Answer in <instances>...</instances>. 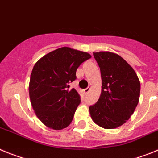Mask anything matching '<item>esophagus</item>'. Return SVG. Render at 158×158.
<instances>
[{
	"instance_id": "34e87169",
	"label": "esophagus",
	"mask_w": 158,
	"mask_h": 158,
	"mask_svg": "<svg viewBox=\"0 0 158 158\" xmlns=\"http://www.w3.org/2000/svg\"><path fill=\"white\" fill-rule=\"evenodd\" d=\"M89 89H90V88H89V87H87V88H86V89H83V92H84L85 94H87L88 92L89 91Z\"/></svg>"
}]
</instances>
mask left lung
<instances>
[{"instance_id":"obj_1","label":"left lung","mask_w":158,"mask_h":158,"mask_svg":"<svg viewBox=\"0 0 158 158\" xmlns=\"http://www.w3.org/2000/svg\"><path fill=\"white\" fill-rule=\"evenodd\" d=\"M100 67L102 92L89 115L97 125L105 129L120 127L134 113L140 96V81L124 59L108 51L94 52Z\"/></svg>"}]
</instances>
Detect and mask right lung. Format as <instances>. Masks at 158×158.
<instances>
[{
  "mask_svg": "<svg viewBox=\"0 0 158 158\" xmlns=\"http://www.w3.org/2000/svg\"><path fill=\"white\" fill-rule=\"evenodd\" d=\"M91 57L88 52L61 47L35 63L31 74L29 96L35 115L49 128L62 130L72 123L80 103L76 89L69 83L76 79V70Z\"/></svg>",
  "mask_w": 158,
  "mask_h": 158,
  "instance_id": "obj_1",
  "label": "right lung"
}]
</instances>
